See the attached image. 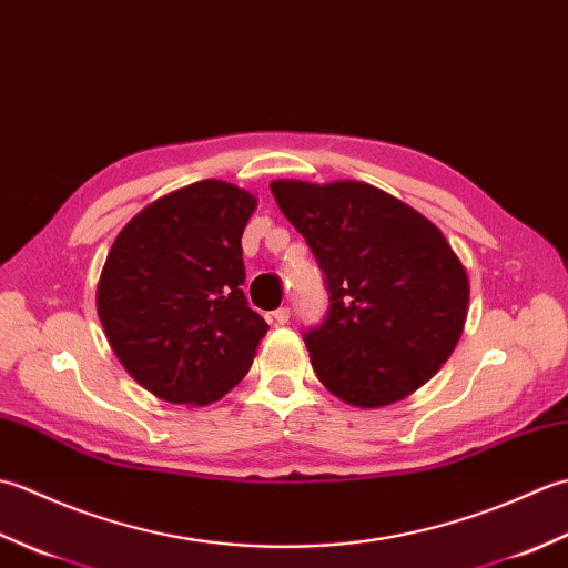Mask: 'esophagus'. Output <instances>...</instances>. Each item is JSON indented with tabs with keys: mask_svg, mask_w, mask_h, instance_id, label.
Wrapping results in <instances>:
<instances>
[{
	"mask_svg": "<svg viewBox=\"0 0 568 568\" xmlns=\"http://www.w3.org/2000/svg\"><path fill=\"white\" fill-rule=\"evenodd\" d=\"M287 320H291V307H277L275 312H271L273 324H287Z\"/></svg>",
	"mask_w": 568,
	"mask_h": 568,
	"instance_id": "esophagus-1",
	"label": "esophagus"
}]
</instances>
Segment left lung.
<instances>
[{
	"mask_svg": "<svg viewBox=\"0 0 568 568\" xmlns=\"http://www.w3.org/2000/svg\"><path fill=\"white\" fill-rule=\"evenodd\" d=\"M271 192L315 253L329 295L327 315L303 334L317 378L348 405L403 400L464 332L462 261L429 220L373 185L275 180Z\"/></svg>",
	"mask_w": 568,
	"mask_h": 568,
	"instance_id": "left-lung-1",
	"label": "left lung"
}]
</instances>
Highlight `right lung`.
Listing matches in <instances>:
<instances>
[{
  "label": "right lung",
  "instance_id": "1",
  "mask_svg": "<svg viewBox=\"0 0 568 568\" xmlns=\"http://www.w3.org/2000/svg\"><path fill=\"white\" fill-rule=\"evenodd\" d=\"M256 197L200 180L131 220L106 256L98 312L129 376L175 405L220 400L268 324L246 303L241 234Z\"/></svg>",
  "mask_w": 568,
  "mask_h": 568
}]
</instances>
